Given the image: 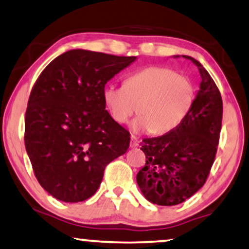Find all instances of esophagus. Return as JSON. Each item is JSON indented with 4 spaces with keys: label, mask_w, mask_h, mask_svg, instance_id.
<instances>
[{
    "label": "esophagus",
    "mask_w": 249,
    "mask_h": 249,
    "mask_svg": "<svg viewBox=\"0 0 249 249\" xmlns=\"http://www.w3.org/2000/svg\"><path fill=\"white\" fill-rule=\"evenodd\" d=\"M139 143H140V141L138 140L135 136H132L131 137V141H130V148L135 149V148H137L138 146H139Z\"/></svg>",
    "instance_id": "obj_1"
}]
</instances>
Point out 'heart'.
<instances>
[{
    "mask_svg": "<svg viewBox=\"0 0 249 249\" xmlns=\"http://www.w3.org/2000/svg\"><path fill=\"white\" fill-rule=\"evenodd\" d=\"M102 95L118 124H127L138 106L140 114L132 121V131L161 136L186 119L196 99V88L190 78L173 69L151 66L128 75L122 87L107 86Z\"/></svg>",
    "mask_w": 249,
    "mask_h": 249,
    "instance_id": "b5f03b06",
    "label": "heart"
}]
</instances>
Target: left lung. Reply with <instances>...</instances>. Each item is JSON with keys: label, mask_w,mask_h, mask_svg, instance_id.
<instances>
[{"label": "left lung", "mask_w": 249, "mask_h": 249, "mask_svg": "<svg viewBox=\"0 0 249 249\" xmlns=\"http://www.w3.org/2000/svg\"><path fill=\"white\" fill-rule=\"evenodd\" d=\"M201 75L200 90L188 116L173 131L141 142L146 166L137 175L138 186L152 204H181L207 180L215 161L223 120L219 89L207 70L188 55Z\"/></svg>", "instance_id": "1"}]
</instances>
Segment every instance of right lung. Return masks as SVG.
<instances>
[{
	"instance_id": "obj_1",
	"label": "right lung",
	"mask_w": 249,
	"mask_h": 249,
	"mask_svg": "<svg viewBox=\"0 0 249 249\" xmlns=\"http://www.w3.org/2000/svg\"><path fill=\"white\" fill-rule=\"evenodd\" d=\"M136 56L71 50L41 72L30 93L24 143L33 173L64 202L93 196L107 164L125 154L130 133L106 110L103 89Z\"/></svg>"
}]
</instances>
